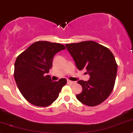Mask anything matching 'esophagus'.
I'll return each mask as SVG.
<instances>
[{
    "mask_svg": "<svg viewBox=\"0 0 133 133\" xmlns=\"http://www.w3.org/2000/svg\"><path fill=\"white\" fill-rule=\"evenodd\" d=\"M67 83H68V84H75V83H76V82L70 81V80L68 79V80H67Z\"/></svg>",
    "mask_w": 133,
    "mask_h": 133,
    "instance_id": "34e87169",
    "label": "esophagus"
}]
</instances>
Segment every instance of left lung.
Here are the masks:
<instances>
[{"label": "left lung", "mask_w": 133, "mask_h": 133, "mask_svg": "<svg viewBox=\"0 0 133 133\" xmlns=\"http://www.w3.org/2000/svg\"><path fill=\"white\" fill-rule=\"evenodd\" d=\"M78 70L86 69L88 81L79 80L83 91L76 98L88 106L97 105L112 92L117 73V64L109 49L92 41L65 44Z\"/></svg>", "instance_id": "left-lung-1"}]
</instances>
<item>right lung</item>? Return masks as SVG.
<instances>
[{
	"label": "right lung",
	"mask_w": 133,
	"mask_h": 133,
	"mask_svg": "<svg viewBox=\"0 0 133 133\" xmlns=\"http://www.w3.org/2000/svg\"><path fill=\"white\" fill-rule=\"evenodd\" d=\"M65 49L61 44L37 41L16 58L15 80L21 94L31 104L49 106L66 84L65 78L53 81L49 75H45L52 68L54 55Z\"/></svg>",
	"instance_id": "right-lung-1"
}]
</instances>
